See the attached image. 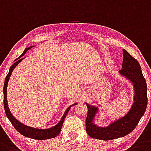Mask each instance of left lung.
<instances>
[{
    "label": "left lung",
    "mask_w": 151,
    "mask_h": 151,
    "mask_svg": "<svg viewBox=\"0 0 151 151\" xmlns=\"http://www.w3.org/2000/svg\"><path fill=\"white\" fill-rule=\"evenodd\" d=\"M123 53L122 69L118 73L132 83L134 89L133 103L126 114L114 119L106 126H99L94 122L96 114L100 113L99 108L86 103L88 108L86 129L88 135L92 138L107 141L126 136L135 128L146 111L147 89L141 66L138 61L124 49H123Z\"/></svg>",
    "instance_id": "left-lung-1"
}]
</instances>
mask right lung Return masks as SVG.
<instances>
[{
	"mask_svg": "<svg viewBox=\"0 0 151 151\" xmlns=\"http://www.w3.org/2000/svg\"><path fill=\"white\" fill-rule=\"evenodd\" d=\"M34 46H31L28 48H26L24 52H22L21 55H20L19 58L15 60L14 64L12 65V66L10 67L9 70V73L6 75V78H5L4 81V110L5 113H6V115L7 116V118L9 119V120L10 121V123H12L14 128L16 129L20 134H22V135L25 137H28L30 138H33V139H37V140H45V139H49V138H52L56 137L57 135H59L60 133L61 129H62V125H63L64 120H65V118L67 116L68 113L70 111V108L72 106L76 105L77 103H74V104H71L68 107V108L66 109V111L64 113L63 116L61 118L60 121L57 123L56 125H55L52 127H50L48 129H36L33 128V127H30V126H26V125L23 124L21 122H19L18 119H16L13 114L12 113L10 112L9 109V107H8V102H7V85L8 82H9V79L11 76L12 73H13V70H14L15 68L19 64L22 62V61L24 59L23 58V55H25V52L28 51V50L31 49L32 47H33Z\"/></svg>",
	"mask_w": 151,
	"mask_h": 151,
	"instance_id": "right-lung-1",
	"label": "right lung"
}]
</instances>
